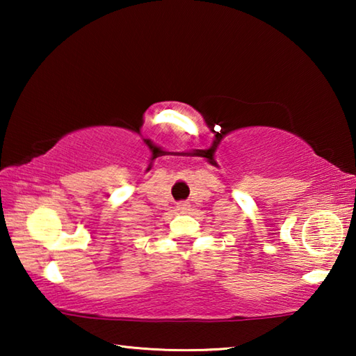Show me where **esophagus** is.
I'll return each instance as SVG.
<instances>
[{
    "label": "esophagus",
    "mask_w": 356,
    "mask_h": 356,
    "mask_svg": "<svg viewBox=\"0 0 356 356\" xmlns=\"http://www.w3.org/2000/svg\"><path fill=\"white\" fill-rule=\"evenodd\" d=\"M177 210L180 213H188L190 212V202L188 201H180L177 204Z\"/></svg>",
    "instance_id": "esophagus-1"
}]
</instances>
